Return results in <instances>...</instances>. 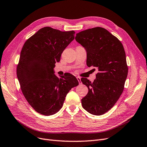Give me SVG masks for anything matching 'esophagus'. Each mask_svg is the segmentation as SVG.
I'll list each match as a JSON object with an SVG mask.
<instances>
[{
  "instance_id": "obj_1",
  "label": "esophagus",
  "mask_w": 147,
  "mask_h": 147,
  "mask_svg": "<svg viewBox=\"0 0 147 147\" xmlns=\"http://www.w3.org/2000/svg\"><path fill=\"white\" fill-rule=\"evenodd\" d=\"M76 78H77V80H78V82H79V85L82 84V82H81V80H80V78L79 77H77Z\"/></svg>"
}]
</instances>
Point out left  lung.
<instances>
[{
  "mask_svg": "<svg viewBox=\"0 0 147 147\" xmlns=\"http://www.w3.org/2000/svg\"><path fill=\"white\" fill-rule=\"evenodd\" d=\"M75 39L86 50L87 66L98 70L93 82L81 79L88 88L81 100L82 105L91 115H104L115 105L123 91L128 74L123 47L116 37L101 27L80 31Z\"/></svg>",
  "mask_w": 147,
  "mask_h": 147,
  "instance_id": "1",
  "label": "left lung"
}]
</instances>
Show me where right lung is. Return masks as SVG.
Segmentation results:
<instances>
[{
    "label": "right lung",
    "instance_id": "right-lung-1",
    "mask_svg": "<svg viewBox=\"0 0 147 147\" xmlns=\"http://www.w3.org/2000/svg\"><path fill=\"white\" fill-rule=\"evenodd\" d=\"M74 31L46 26L30 37L22 49L17 67L20 88L28 104L42 115L58 112L69 91L79 85L70 73L59 78L54 71L55 63L74 40Z\"/></svg>",
    "mask_w": 147,
    "mask_h": 147
}]
</instances>
